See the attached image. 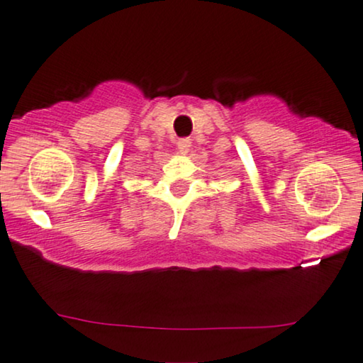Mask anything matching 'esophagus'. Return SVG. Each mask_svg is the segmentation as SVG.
Here are the masks:
<instances>
[{"label": "esophagus", "instance_id": "obj_1", "mask_svg": "<svg viewBox=\"0 0 363 363\" xmlns=\"http://www.w3.org/2000/svg\"><path fill=\"white\" fill-rule=\"evenodd\" d=\"M177 147H178V152H180L182 155H186L188 150H190V147H191L190 138H180V140L177 142Z\"/></svg>", "mask_w": 363, "mask_h": 363}]
</instances>
